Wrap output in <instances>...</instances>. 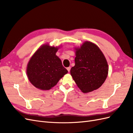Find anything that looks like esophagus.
Listing matches in <instances>:
<instances>
[{
    "label": "esophagus",
    "mask_w": 133,
    "mask_h": 133,
    "mask_svg": "<svg viewBox=\"0 0 133 133\" xmlns=\"http://www.w3.org/2000/svg\"><path fill=\"white\" fill-rule=\"evenodd\" d=\"M70 69H71V67H70V66H69V67H68V68H66V69L68 70V71H69V72L70 71Z\"/></svg>",
    "instance_id": "34e87169"
}]
</instances>
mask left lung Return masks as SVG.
<instances>
[{
	"mask_svg": "<svg viewBox=\"0 0 133 133\" xmlns=\"http://www.w3.org/2000/svg\"><path fill=\"white\" fill-rule=\"evenodd\" d=\"M75 66L70 74L83 92L98 89L105 82L108 73L107 60L102 51L94 43H84L76 49Z\"/></svg>",
	"mask_w": 133,
	"mask_h": 133,
	"instance_id": "left-lung-1",
	"label": "left lung"
}]
</instances>
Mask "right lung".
<instances>
[{
	"mask_svg": "<svg viewBox=\"0 0 133 133\" xmlns=\"http://www.w3.org/2000/svg\"><path fill=\"white\" fill-rule=\"evenodd\" d=\"M57 48L47 44L38 49L28 64L26 73L33 85L42 90H49L68 73L56 55Z\"/></svg>",
	"mask_w": 133,
	"mask_h": 133,
	"instance_id": "obj_1",
	"label": "right lung"
}]
</instances>
